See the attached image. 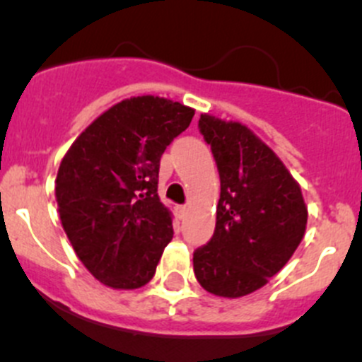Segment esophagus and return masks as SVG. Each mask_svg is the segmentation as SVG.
<instances>
[{"label": "esophagus", "instance_id": "1", "mask_svg": "<svg viewBox=\"0 0 362 362\" xmlns=\"http://www.w3.org/2000/svg\"><path fill=\"white\" fill-rule=\"evenodd\" d=\"M186 214H188V207H186V206H177L176 207V216H177V218L182 219Z\"/></svg>", "mask_w": 362, "mask_h": 362}]
</instances>
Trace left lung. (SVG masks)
Instances as JSON below:
<instances>
[{
	"label": "left lung",
	"instance_id": "8db88e82",
	"mask_svg": "<svg viewBox=\"0 0 362 362\" xmlns=\"http://www.w3.org/2000/svg\"><path fill=\"white\" fill-rule=\"evenodd\" d=\"M199 127L218 163L221 195L214 235L193 252V272L207 293L247 296L294 255L307 206L298 181L249 127L209 113Z\"/></svg>",
	"mask_w": 362,
	"mask_h": 362
}]
</instances>
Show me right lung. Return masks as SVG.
I'll use <instances>...</instances> for the list:
<instances>
[{
  "mask_svg": "<svg viewBox=\"0 0 362 362\" xmlns=\"http://www.w3.org/2000/svg\"><path fill=\"white\" fill-rule=\"evenodd\" d=\"M195 110L156 95L124 99L99 115L66 151L55 180L62 228L100 284L137 289L153 279L174 235L156 193L165 148Z\"/></svg>",
  "mask_w": 362,
  "mask_h": 362,
  "instance_id": "add662e5",
  "label": "right lung"
}]
</instances>
